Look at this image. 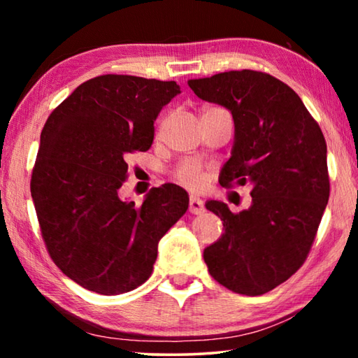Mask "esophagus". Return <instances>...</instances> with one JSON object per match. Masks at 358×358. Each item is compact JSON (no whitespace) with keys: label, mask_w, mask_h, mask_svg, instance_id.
<instances>
[{"label":"esophagus","mask_w":358,"mask_h":358,"mask_svg":"<svg viewBox=\"0 0 358 358\" xmlns=\"http://www.w3.org/2000/svg\"><path fill=\"white\" fill-rule=\"evenodd\" d=\"M189 211L192 215H202L205 213V203L199 197L191 196L189 199Z\"/></svg>","instance_id":"esophagus-1"}]
</instances>
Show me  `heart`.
<instances>
[{"label": "heart", "mask_w": 358, "mask_h": 358, "mask_svg": "<svg viewBox=\"0 0 358 358\" xmlns=\"http://www.w3.org/2000/svg\"><path fill=\"white\" fill-rule=\"evenodd\" d=\"M210 108H217V107H208L205 110H210ZM175 180L178 183L185 185L189 189H201L205 183V175H203V169L201 166V162L196 159H186L181 162V164L177 167V171L173 173Z\"/></svg>", "instance_id": "heart-1"}]
</instances>
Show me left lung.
Returning a JSON list of instances; mask_svg holds the SVG:
<instances>
[{
    "label": "left lung",
    "mask_w": 358,
    "mask_h": 358,
    "mask_svg": "<svg viewBox=\"0 0 358 358\" xmlns=\"http://www.w3.org/2000/svg\"><path fill=\"white\" fill-rule=\"evenodd\" d=\"M199 98L232 112L235 141L220 183L252 185V203L232 213L207 210L224 234L205 248L210 275L243 295H262L305 262L330 196L327 143L317 121L292 88L260 71H229L187 82Z\"/></svg>",
    "instance_id": "left-lung-1"
}]
</instances>
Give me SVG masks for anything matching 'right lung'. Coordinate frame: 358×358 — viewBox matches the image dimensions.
<instances>
[{
	"mask_svg": "<svg viewBox=\"0 0 358 358\" xmlns=\"http://www.w3.org/2000/svg\"><path fill=\"white\" fill-rule=\"evenodd\" d=\"M177 82L99 76L83 82L47 118L31 175L41 234L55 265L102 295L129 292L151 276L157 243L186 213L177 185L153 187L142 205L123 201L128 156L147 151Z\"/></svg>",
	"mask_w": 358,
	"mask_h": 358,
	"instance_id": "right-lung-1",
	"label": "right lung"
}]
</instances>
